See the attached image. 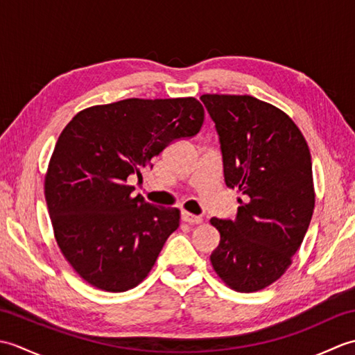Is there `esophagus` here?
<instances>
[{"instance_id":"34e87169","label":"esophagus","mask_w":355,"mask_h":355,"mask_svg":"<svg viewBox=\"0 0 355 355\" xmlns=\"http://www.w3.org/2000/svg\"><path fill=\"white\" fill-rule=\"evenodd\" d=\"M182 218H183L184 223H189V224H201L202 223V216L193 215V214H189V212H183Z\"/></svg>"}]
</instances>
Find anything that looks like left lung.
<instances>
[{
  "label": "left lung",
  "instance_id": "1",
  "mask_svg": "<svg viewBox=\"0 0 355 355\" xmlns=\"http://www.w3.org/2000/svg\"><path fill=\"white\" fill-rule=\"evenodd\" d=\"M220 135L224 180L238 198L236 220L212 218L220 244L210 262L239 293L259 291L291 266L314 210L311 155L296 123L253 96L202 94Z\"/></svg>",
  "mask_w": 355,
  "mask_h": 355
}]
</instances>
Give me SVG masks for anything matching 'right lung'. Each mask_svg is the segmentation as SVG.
<instances>
[{
    "label": "right lung",
    "instance_id": "obj_1",
    "mask_svg": "<svg viewBox=\"0 0 355 355\" xmlns=\"http://www.w3.org/2000/svg\"><path fill=\"white\" fill-rule=\"evenodd\" d=\"M205 108L195 97L125 99L79 111L59 135L44 193L64 258L89 285L111 293L148 276L180 210L132 197L128 177L150 166L173 140L198 134Z\"/></svg>",
    "mask_w": 355,
    "mask_h": 355
}]
</instances>
